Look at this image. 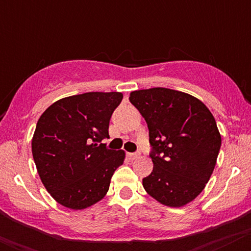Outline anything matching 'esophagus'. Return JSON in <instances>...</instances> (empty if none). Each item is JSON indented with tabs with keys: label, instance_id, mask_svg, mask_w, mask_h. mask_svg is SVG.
<instances>
[{
	"label": "esophagus",
	"instance_id": "obj_1",
	"mask_svg": "<svg viewBox=\"0 0 251 251\" xmlns=\"http://www.w3.org/2000/svg\"><path fill=\"white\" fill-rule=\"evenodd\" d=\"M139 152H137V153H128V157H129V159H132V160H134V159H138V158H139Z\"/></svg>",
	"mask_w": 251,
	"mask_h": 251
}]
</instances>
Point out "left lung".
Listing matches in <instances>:
<instances>
[{"mask_svg": "<svg viewBox=\"0 0 251 251\" xmlns=\"http://www.w3.org/2000/svg\"><path fill=\"white\" fill-rule=\"evenodd\" d=\"M129 101L149 127L153 170L144 189L164 205L190 203L205 188L221 149L214 116L197 98L175 89L134 91Z\"/></svg>", "mask_w": 251, "mask_h": 251, "instance_id": "obj_1", "label": "left lung"}]
</instances>
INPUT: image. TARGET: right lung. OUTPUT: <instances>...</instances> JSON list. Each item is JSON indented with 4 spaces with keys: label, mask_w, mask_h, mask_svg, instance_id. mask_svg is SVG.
I'll list each match as a JSON object with an SVG mask.
<instances>
[{
    "label": "right lung",
    "mask_w": 251,
    "mask_h": 251,
    "mask_svg": "<svg viewBox=\"0 0 251 251\" xmlns=\"http://www.w3.org/2000/svg\"><path fill=\"white\" fill-rule=\"evenodd\" d=\"M123 94L88 92L57 100L36 124L31 152L43 185L61 205L81 210L107 194L125 152L109 150V119Z\"/></svg>",
    "instance_id": "obj_1"
}]
</instances>
